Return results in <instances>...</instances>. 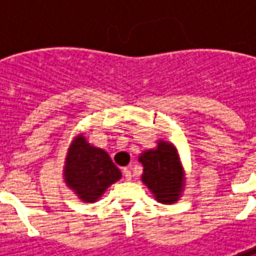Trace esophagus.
Instances as JSON below:
<instances>
[{"label": "esophagus", "instance_id": "1", "mask_svg": "<svg viewBox=\"0 0 256 256\" xmlns=\"http://www.w3.org/2000/svg\"><path fill=\"white\" fill-rule=\"evenodd\" d=\"M123 174H124V178H126L128 181H130V180H132V172H130V168L124 167V168H123Z\"/></svg>", "mask_w": 256, "mask_h": 256}]
</instances>
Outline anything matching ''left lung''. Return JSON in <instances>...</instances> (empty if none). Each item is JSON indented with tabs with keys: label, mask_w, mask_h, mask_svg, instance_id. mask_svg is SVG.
Listing matches in <instances>:
<instances>
[{
	"label": "left lung",
	"mask_w": 256,
	"mask_h": 256,
	"mask_svg": "<svg viewBox=\"0 0 256 256\" xmlns=\"http://www.w3.org/2000/svg\"><path fill=\"white\" fill-rule=\"evenodd\" d=\"M138 160L144 166L141 180L154 193L155 200L163 204L180 200L185 186V172L177 148L172 142L159 140L158 146L145 150Z\"/></svg>",
	"instance_id": "left-lung-1"
}]
</instances>
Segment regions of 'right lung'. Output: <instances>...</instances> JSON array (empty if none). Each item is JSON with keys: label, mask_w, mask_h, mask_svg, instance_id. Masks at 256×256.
Returning a JSON list of instances; mask_svg holds the SVG:
<instances>
[{"label": "right lung", "mask_w": 256, "mask_h": 256, "mask_svg": "<svg viewBox=\"0 0 256 256\" xmlns=\"http://www.w3.org/2000/svg\"><path fill=\"white\" fill-rule=\"evenodd\" d=\"M63 174L68 188L84 203L97 202L108 186L122 177L106 150L90 145L82 134L68 148Z\"/></svg>", "instance_id": "1"}]
</instances>
